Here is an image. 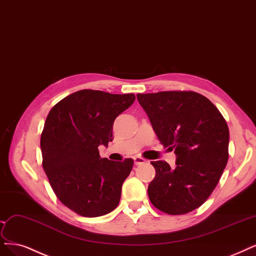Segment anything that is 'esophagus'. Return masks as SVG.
Instances as JSON below:
<instances>
[{"label":"esophagus","mask_w":256,"mask_h":256,"mask_svg":"<svg viewBox=\"0 0 256 256\" xmlns=\"http://www.w3.org/2000/svg\"><path fill=\"white\" fill-rule=\"evenodd\" d=\"M134 164H136V165H140V164L146 163L145 158H142V156H136L134 158Z\"/></svg>","instance_id":"1"}]
</instances>
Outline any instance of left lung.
<instances>
[{
    "label": "left lung",
    "mask_w": 256,
    "mask_h": 256,
    "mask_svg": "<svg viewBox=\"0 0 256 256\" xmlns=\"http://www.w3.org/2000/svg\"><path fill=\"white\" fill-rule=\"evenodd\" d=\"M138 100L164 147L174 150L176 167L152 162V204L170 215L192 212L215 190L228 158V128L206 96L192 91L138 94Z\"/></svg>",
    "instance_id": "left-lung-1"
}]
</instances>
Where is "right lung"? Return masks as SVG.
<instances>
[{
  "label": "right lung",
  "mask_w": 256,
  "mask_h": 256,
  "mask_svg": "<svg viewBox=\"0 0 256 256\" xmlns=\"http://www.w3.org/2000/svg\"><path fill=\"white\" fill-rule=\"evenodd\" d=\"M136 100L134 94L80 90L57 102L41 134L42 165L62 204L84 217L116 208L134 160L102 158L98 146L113 140V122Z\"/></svg>",
  "instance_id": "add662e5"
}]
</instances>
